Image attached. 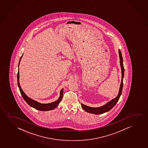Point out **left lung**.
I'll return each instance as SVG.
<instances>
[{
    "label": "left lung",
    "instance_id": "8db88e82",
    "mask_svg": "<svg viewBox=\"0 0 148 148\" xmlns=\"http://www.w3.org/2000/svg\"><path fill=\"white\" fill-rule=\"evenodd\" d=\"M118 52H119V56L120 67L121 69L122 77H121V82L120 84V88H119V90L118 95L116 98L108 102L106 104L104 105L103 106L99 107H91L87 106L86 105L81 104L82 108L84 110H85L86 111H87V112L95 114H101L107 112L109 111L114 106L116 103L118 102V100L120 98V96L121 95V93H122V88H123V79L124 77V69L123 65L122 54H121L120 50H118Z\"/></svg>",
    "mask_w": 148,
    "mask_h": 148
}]
</instances>
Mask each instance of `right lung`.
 Instances as JSON below:
<instances>
[{
    "mask_svg": "<svg viewBox=\"0 0 148 148\" xmlns=\"http://www.w3.org/2000/svg\"><path fill=\"white\" fill-rule=\"evenodd\" d=\"M23 54L22 55V56L20 58V61L18 62V75H17V79H18V87L20 89V92L22 95L23 98H24V100H25L26 102L28 103V105H29L30 106L36 109L37 110L40 111H49L53 110L54 109L57 107V106L58 105L59 103L60 102L62 96H63V89H62L61 91L60 92V96L59 98L57 99V100L53 102L49 103L47 104H43V103H40L39 102H38L34 100L33 99L30 98L29 97L26 95L25 93H24V91L22 90V88L21 87L19 83V78H20V75H19V64H20V61L21 60L22 56Z\"/></svg>",
    "mask_w": 148,
    "mask_h": 148,
    "instance_id": "obj_1",
    "label": "right lung"
}]
</instances>
